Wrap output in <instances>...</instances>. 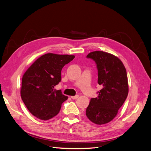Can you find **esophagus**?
Segmentation results:
<instances>
[{
    "label": "esophagus",
    "instance_id": "obj_1",
    "mask_svg": "<svg viewBox=\"0 0 151 151\" xmlns=\"http://www.w3.org/2000/svg\"><path fill=\"white\" fill-rule=\"evenodd\" d=\"M79 95H76L75 96H71V98L73 99H76L79 98Z\"/></svg>",
    "mask_w": 151,
    "mask_h": 151
}]
</instances>
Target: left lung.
<instances>
[{
	"label": "left lung",
	"mask_w": 151,
	"mask_h": 151,
	"mask_svg": "<svg viewBox=\"0 0 151 151\" xmlns=\"http://www.w3.org/2000/svg\"><path fill=\"white\" fill-rule=\"evenodd\" d=\"M86 58L94 61L98 70V83L103 86L98 96L90 99L86 115L97 125H103L116 116L128 96L127 71L116 56L103 51L89 53Z\"/></svg>",
	"instance_id": "1"
}]
</instances>
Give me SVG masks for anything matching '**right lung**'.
Here are the masks:
<instances>
[{
	"label": "right lung",
	"mask_w": 151,
	"mask_h": 151,
	"mask_svg": "<svg viewBox=\"0 0 151 151\" xmlns=\"http://www.w3.org/2000/svg\"><path fill=\"white\" fill-rule=\"evenodd\" d=\"M73 55L46 53L26 70L22 79L21 96L30 113L42 120L55 116L68 99L54 87L61 79V70L74 59Z\"/></svg>",
	"instance_id": "obj_1"
}]
</instances>
